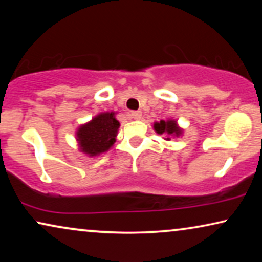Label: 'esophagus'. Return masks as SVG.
<instances>
[{"mask_svg": "<svg viewBox=\"0 0 262 262\" xmlns=\"http://www.w3.org/2000/svg\"><path fill=\"white\" fill-rule=\"evenodd\" d=\"M131 118L135 120H139L142 118V112L141 111H134V112H131Z\"/></svg>", "mask_w": 262, "mask_h": 262, "instance_id": "34e87169", "label": "esophagus"}]
</instances>
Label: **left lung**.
Returning a JSON list of instances; mask_svg holds the SVG:
<instances>
[{
	"instance_id": "1",
	"label": "left lung",
	"mask_w": 262,
	"mask_h": 262,
	"mask_svg": "<svg viewBox=\"0 0 262 262\" xmlns=\"http://www.w3.org/2000/svg\"><path fill=\"white\" fill-rule=\"evenodd\" d=\"M154 130L159 135L166 136V141H170L171 137H180L184 134V130L179 126L177 120L168 119V120H160L154 123Z\"/></svg>"
}]
</instances>
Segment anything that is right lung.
Returning <instances> with one entry per match:
<instances>
[{
  "mask_svg": "<svg viewBox=\"0 0 262 262\" xmlns=\"http://www.w3.org/2000/svg\"><path fill=\"white\" fill-rule=\"evenodd\" d=\"M120 124L116 112H101L91 121L82 124L76 131V141L81 152L95 157L112 148Z\"/></svg>",
  "mask_w": 262,
  "mask_h": 262,
  "instance_id": "add662e5",
  "label": "right lung"
}]
</instances>
